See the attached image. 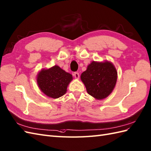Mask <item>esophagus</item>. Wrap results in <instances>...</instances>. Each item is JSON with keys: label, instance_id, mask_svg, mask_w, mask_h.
<instances>
[{"label": "esophagus", "instance_id": "esophagus-1", "mask_svg": "<svg viewBox=\"0 0 151 151\" xmlns=\"http://www.w3.org/2000/svg\"><path fill=\"white\" fill-rule=\"evenodd\" d=\"M73 75H74L75 78L76 79H78V78H79V74H78V73L75 72V73H74V74H73Z\"/></svg>", "mask_w": 151, "mask_h": 151}]
</instances>
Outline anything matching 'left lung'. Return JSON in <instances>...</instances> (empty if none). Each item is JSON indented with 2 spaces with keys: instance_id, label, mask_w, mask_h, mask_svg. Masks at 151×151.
<instances>
[{
  "instance_id": "left-lung-1",
  "label": "left lung",
  "mask_w": 151,
  "mask_h": 151,
  "mask_svg": "<svg viewBox=\"0 0 151 151\" xmlns=\"http://www.w3.org/2000/svg\"><path fill=\"white\" fill-rule=\"evenodd\" d=\"M117 71L113 63L93 61L87 65L80 79L87 92L96 100H103L113 92L117 81Z\"/></svg>"
}]
</instances>
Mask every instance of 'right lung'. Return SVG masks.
I'll list each match as a JSON object with an SVG mask.
<instances>
[{
    "instance_id": "1",
    "label": "right lung",
    "mask_w": 151,
    "mask_h": 151,
    "mask_svg": "<svg viewBox=\"0 0 151 151\" xmlns=\"http://www.w3.org/2000/svg\"><path fill=\"white\" fill-rule=\"evenodd\" d=\"M72 80V75L57 65L49 69H42L37 75L39 89L47 96L52 99H58L65 94Z\"/></svg>"
}]
</instances>
